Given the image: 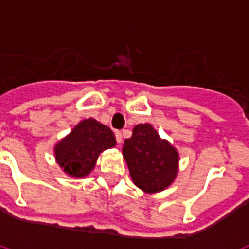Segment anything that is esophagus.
<instances>
[{
  "label": "esophagus",
  "mask_w": 249,
  "mask_h": 249,
  "mask_svg": "<svg viewBox=\"0 0 249 249\" xmlns=\"http://www.w3.org/2000/svg\"><path fill=\"white\" fill-rule=\"evenodd\" d=\"M116 141H117L118 144L122 143V133H121L120 131L116 132Z\"/></svg>",
  "instance_id": "1"
}]
</instances>
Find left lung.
<instances>
[{
	"instance_id": "8db88e82",
	"label": "left lung",
	"mask_w": 249,
	"mask_h": 249,
	"mask_svg": "<svg viewBox=\"0 0 249 249\" xmlns=\"http://www.w3.org/2000/svg\"><path fill=\"white\" fill-rule=\"evenodd\" d=\"M122 155L133 183L148 195L168 188L178 175L177 148L160 138L149 123L135 126L132 137L123 143Z\"/></svg>"
}]
</instances>
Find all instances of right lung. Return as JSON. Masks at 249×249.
<instances>
[{
	"instance_id": "right-lung-1",
	"label": "right lung",
	"mask_w": 249,
	"mask_h": 249,
	"mask_svg": "<svg viewBox=\"0 0 249 249\" xmlns=\"http://www.w3.org/2000/svg\"><path fill=\"white\" fill-rule=\"evenodd\" d=\"M116 146L109 127L94 118H86L71 129L53 147L54 158L63 172L73 178H83L93 171L103 151Z\"/></svg>"
}]
</instances>
